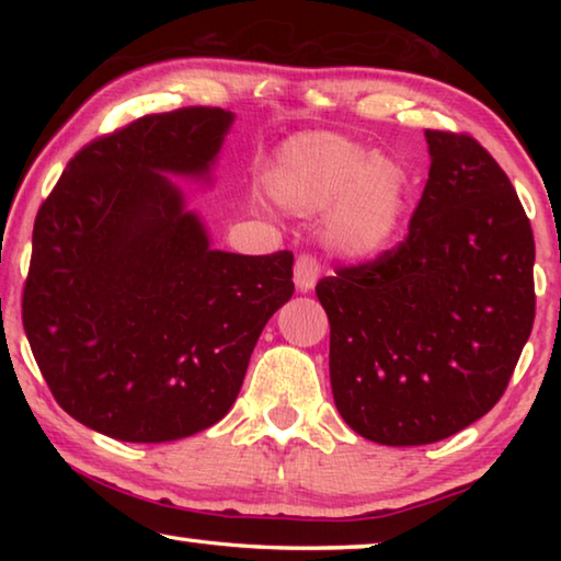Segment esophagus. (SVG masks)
Listing matches in <instances>:
<instances>
[{
	"label": "esophagus",
	"mask_w": 561,
	"mask_h": 561,
	"mask_svg": "<svg viewBox=\"0 0 561 561\" xmlns=\"http://www.w3.org/2000/svg\"><path fill=\"white\" fill-rule=\"evenodd\" d=\"M319 274H321V262L317 254L301 252L297 262H294V284H297L301 291H309L317 284Z\"/></svg>",
	"instance_id": "esophagus-1"
}]
</instances>
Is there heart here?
I'll return each instance as SVG.
<instances>
[{
	"instance_id": "heart-1",
	"label": "heart",
	"mask_w": 561,
	"mask_h": 561,
	"mask_svg": "<svg viewBox=\"0 0 561 561\" xmlns=\"http://www.w3.org/2000/svg\"><path fill=\"white\" fill-rule=\"evenodd\" d=\"M272 201L297 217L324 215V237L339 254L376 257L403 225L411 197L408 168L336 133L287 140L267 173Z\"/></svg>"
}]
</instances>
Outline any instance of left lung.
Returning <instances> with one entry per match:
<instances>
[{"instance_id":"8db88e82","label":"left lung","mask_w":561,"mask_h":561,"mask_svg":"<svg viewBox=\"0 0 561 561\" xmlns=\"http://www.w3.org/2000/svg\"><path fill=\"white\" fill-rule=\"evenodd\" d=\"M425 138L408 234L317 284L339 413L381 445L438 443L485 415L535 324V237L505 170L468 133Z\"/></svg>"}]
</instances>
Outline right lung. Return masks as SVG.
Instances as JSON below:
<instances>
[{
    "label": "right lung",
    "instance_id": "obj_1",
    "mask_svg": "<svg viewBox=\"0 0 561 561\" xmlns=\"http://www.w3.org/2000/svg\"><path fill=\"white\" fill-rule=\"evenodd\" d=\"M232 113H148L76 153L34 220L22 324L66 413L128 443L187 438L240 393L294 294L289 250H210L160 173H207Z\"/></svg>",
    "mask_w": 561,
    "mask_h": 561
}]
</instances>
